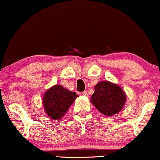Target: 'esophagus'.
Masks as SVG:
<instances>
[{
  "label": "esophagus",
  "mask_w": 160,
  "mask_h": 160,
  "mask_svg": "<svg viewBox=\"0 0 160 160\" xmlns=\"http://www.w3.org/2000/svg\"><path fill=\"white\" fill-rule=\"evenodd\" d=\"M82 94L83 95H85V96H88V93L87 91H83V92H82Z\"/></svg>",
  "instance_id": "esophagus-1"
}]
</instances>
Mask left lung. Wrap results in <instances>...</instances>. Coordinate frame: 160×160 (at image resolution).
Listing matches in <instances>:
<instances>
[{
	"label": "left lung",
	"instance_id": "1",
	"mask_svg": "<svg viewBox=\"0 0 160 160\" xmlns=\"http://www.w3.org/2000/svg\"><path fill=\"white\" fill-rule=\"evenodd\" d=\"M90 100L101 113L106 116H112L123 108L126 95L118 85L108 81H102L95 86V92Z\"/></svg>",
	"mask_w": 160,
	"mask_h": 160
}]
</instances>
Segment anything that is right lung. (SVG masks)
Listing matches in <instances>:
<instances>
[{
  "mask_svg": "<svg viewBox=\"0 0 160 160\" xmlns=\"http://www.w3.org/2000/svg\"><path fill=\"white\" fill-rule=\"evenodd\" d=\"M78 95L56 85L46 91L42 98L45 112L52 120L62 118Z\"/></svg>",
  "mask_w": 160,
  "mask_h": 160,
  "instance_id": "add662e5",
  "label": "right lung"
}]
</instances>
